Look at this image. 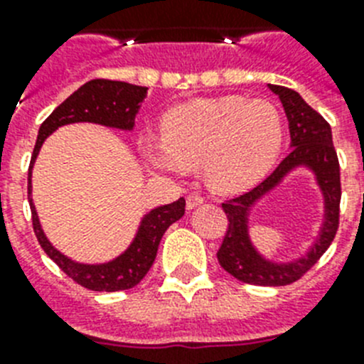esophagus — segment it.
<instances>
[{"label": "esophagus", "instance_id": "obj_1", "mask_svg": "<svg viewBox=\"0 0 364 364\" xmlns=\"http://www.w3.org/2000/svg\"><path fill=\"white\" fill-rule=\"evenodd\" d=\"M202 202H204V197H202V195H198V193H191V195L186 197V208H188V210H195V208L200 205Z\"/></svg>", "mask_w": 364, "mask_h": 364}]
</instances>
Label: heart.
Returning <instances> with one entry per match:
<instances>
[{"label": "heart", "mask_w": 364, "mask_h": 364, "mask_svg": "<svg viewBox=\"0 0 364 364\" xmlns=\"http://www.w3.org/2000/svg\"><path fill=\"white\" fill-rule=\"evenodd\" d=\"M162 142L146 156L173 175L204 167L208 184L222 193L244 191L266 176L282 146L281 112L268 100L244 96L193 100L171 109L162 122Z\"/></svg>", "instance_id": "obj_1"}]
</instances>
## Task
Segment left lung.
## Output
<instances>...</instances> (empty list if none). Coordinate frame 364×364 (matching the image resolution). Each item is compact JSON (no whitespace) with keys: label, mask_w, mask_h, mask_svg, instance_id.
Wrapping results in <instances>:
<instances>
[{"label":"left lung","mask_w":364,"mask_h":364,"mask_svg":"<svg viewBox=\"0 0 364 364\" xmlns=\"http://www.w3.org/2000/svg\"><path fill=\"white\" fill-rule=\"evenodd\" d=\"M269 89L277 92L284 105L286 117L290 122L291 151L259 186L222 204V210L228 217V230L218 247L217 257L222 268L246 284L286 286L299 281L323 257V253L336 239L339 228L341 171L330 124L294 89L281 85H269ZM299 163H306L318 173L327 197V222L321 239L312 248L306 259L298 261L294 265H272L262 259L247 240V211L260 194L269 191L282 174Z\"/></svg>","instance_id":"left-lung-1"}]
</instances>
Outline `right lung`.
Wrapping results in <instances>:
<instances>
[{"label": "right lung", "instance_id": "obj_1", "mask_svg": "<svg viewBox=\"0 0 364 364\" xmlns=\"http://www.w3.org/2000/svg\"><path fill=\"white\" fill-rule=\"evenodd\" d=\"M146 87L131 85L125 82L114 80H91L82 85L78 91H74L63 104L58 105L50 112L47 120L41 124L38 131V140L32 151L31 167H28V202H31L32 230L36 235L38 242L43 247V252L58 264V268L73 279L76 284L83 286L92 291H120L129 290L142 281L153 266L154 257L159 252V244L162 235L178 220L186 210V200L178 198L173 204L162 205L151 211L144 218L142 226L138 230L136 239L131 244L129 250L118 259L111 260L107 264L89 266L78 264L74 260L54 250L47 237L43 235L38 220L36 210L31 198V169L36 160L43 140L60 125L74 124V122H95V124L118 127V129H133L134 114H136L140 102L146 96Z\"/></svg>", "mask_w": 364, "mask_h": 364}]
</instances>
